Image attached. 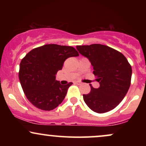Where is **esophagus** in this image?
<instances>
[{"instance_id": "esophagus-1", "label": "esophagus", "mask_w": 146, "mask_h": 146, "mask_svg": "<svg viewBox=\"0 0 146 146\" xmlns=\"http://www.w3.org/2000/svg\"><path fill=\"white\" fill-rule=\"evenodd\" d=\"M75 83L77 84L78 85H81L82 84V82H78V81H76Z\"/></svg>"}]
</instances>
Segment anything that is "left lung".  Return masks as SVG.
Returning a JSON list of instances; mask_svg holds the SVG:
<instances>
[{
  "label": "left lung",
  "mask_w": 146,
  "mask_h": 146,
  "mask_svg": "<svg viewBox=\"0 0 146 146\" xmlns=\"http://www.w3.org/2000/svg\"><path fill=\"white\" fill-rule=\"evenodd\" d=\"M79 53L93 66V74L100 83L98 88L90 86L84 101L93 111L104 113L119 105L130 88L132 68L120 52L106 45L93 44L77 46Z\"/></svg>",
  "instance_id": "1"
}]
</instances>
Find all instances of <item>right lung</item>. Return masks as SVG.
<instances>
[{
  "mask_svg": "<svg viewBox=\"0 0 146 146\" xmlns=\"http://www.w3.org/2000/svg\"><path fill=\"white\" fill-rule=\"evenodd\" d=\"M79 56L72 46L50 44L33 48L20 64L19 80L28 100L36 108L51 110L66 96L72 82L62 85L56 75L66 59Z\"/></svg>",
  "mask_w": 146,
  "mask_h": 146,
  "instance_id": "right-lung-1",
  "label": "right lung"
}]
</instances>
